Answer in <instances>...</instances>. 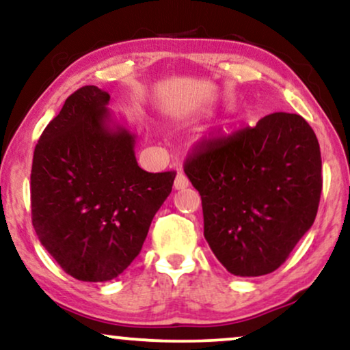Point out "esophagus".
<instances>
[{"mask_svg":"<svg viewBox=\"0 0 350 350\" xmlns=\"http://www.w3.org/2000/svg\"><path fill=\"white\" fill-rule=\"evenodd\" d=\"M187 187H189L187 176H185L184 172H178V176H176V179H174V189L176 190H183V189H187Z\"/></svg>","mask_w":350,"mask_h":350,"instance_id":"1","label":"esophagus"}]
</instances>
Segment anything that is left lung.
<instances>
[{
  "label": "left lung",
  "instance_id": "obj_1",
  "mask_svg": "<svg viewBox=\"0 0 350 350\" xmlns=\"http://www.w3.org/2000/svg\"><path fill=\"white\" fill-rule=\"evenodd\" d=\"M184 172L202 197L203 236L236 276L273 273L315 221L320 145L299 114L273 113L208 140Z\"/></svg>",
  "mask_w": 350,
  "mask_h": 350
}]
</instances>
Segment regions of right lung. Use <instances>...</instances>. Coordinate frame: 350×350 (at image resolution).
Instances as JSON below:
<instances>
[{
    "instance_id": "1",
    "label": "right lung",
    "mask_w": 350,
    "mask_h": 350,
    "mask_svg": "<svg viewBox=\"0 0 350 350\" xmlns=\"http://www.w3.org/2000/svg\"><path fill=\"white\" fill-rule=\"evenodd\" d=\"M109 95L85 85L40 135L30 174L35 232L79 281H111L142 250L176 172L137 165L135 134L116 122Z\"/></svg>"
}]
</instances>
